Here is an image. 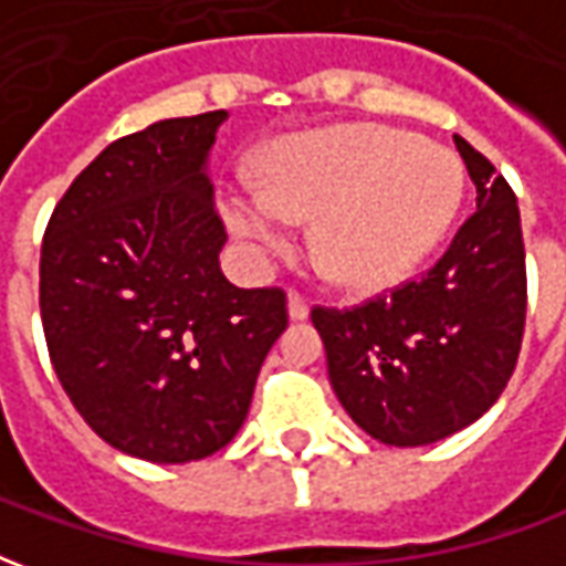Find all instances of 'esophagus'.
Listing matches in <instances>:
<instances>
[{"label": "esophagus", "mask_w": 566, "mask_h": 566, "mask_svg": "<svg viewBox=\"0 0 566 566\" xmlns=\"http://www.w3.org/2000/svg\"><path fill=\"white\" fill-rule=\"evenodd\" d=\"M287 315L294 321L308 318V300L300 294V291H291V294H287Z\"/></svg>", "instance_id": "obj_1"}]
</instances>
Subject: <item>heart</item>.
Listing matches in <instances>:
<instances>
[{
	"label": "heart",
	"mask_w": 566,
	"mask_h": 566,
	"mask_svg": "<svg viewBox=\"0 0 566 566\" xmlns=\"http://www.w3.org/2000/svg\"><path fill=\"white\" fill-rule=\"evenodd\" d=\"M461 160L388 127H333L282 142L258 187L223 199L227 223L254 251L291 248V221L315 218L312 254L327 279L373 291L406 279L461 209Z\"/></svg>",
	"instance_id": "b5f03b06"
}]
</instances>
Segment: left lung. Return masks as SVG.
<instances>
[{
    "label": "left lung",
    "mask_w": 566,
    "mask_h": 566,
    "mask_svg": "<svg viewBox=\"0 0 566 566\" xmlns=\"http://www.w3.org/2000/svg\"><path fill=\"white\" fill-rule=\"evenodd\" d=\"M475 211L418 279L348 308L315 306L345 412L388 446H430L485 416L515 373L527 312L518 202L485 154L454 136Z\"/></svg>",
    "instance_id": "left-lung-1"
}]
</instances>
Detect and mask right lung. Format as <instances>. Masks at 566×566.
I'll return each mask as SVG.
<instances>
[{
	"label": "right lung",
	"instance_id": "obj_1",
	"mask_svg": "<svg viewBox=\"0 0 566 566\" xmlns=\"http://www.w3.org/2000/svg\"><path fill=\"white\" fill-rule=\"evenodd\" d=\"M223 120V108L172 117L112 142L44 230L56 379L96 437L150 463L223 449L287 327L282 287H235L218 263L227 227L206 157Z\"/></svg>",
	"mask_w": 566,
	"mask_h": 566
}]
</instances>
